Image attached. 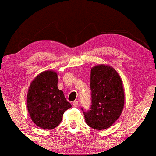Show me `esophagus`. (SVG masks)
Masks as SVG:
<instances>
[{"mask_svg":"<svg viewBox=\"0 0 156 156\" xmlns=\"http://www.w3.org/2000/svg\"><path fill=\"white\" fill-rule=\"evenodd\" d=\"M73 105L75 107H77L78 106V101H74L73 102Z\"/></svg>","mask_w":156,"mask_h":156,"instance_id":"1","label":"esophagus"}]
</instances>
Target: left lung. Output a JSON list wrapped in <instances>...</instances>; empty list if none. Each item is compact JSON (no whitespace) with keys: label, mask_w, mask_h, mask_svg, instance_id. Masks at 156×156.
Returning <instances> with one entry per match:
<instances>
[{"label":"left lung","mask_w":156,"mask_h":156,"mask_svg":"<svg viewBox=\"0 0 156 156\" xmlns=\"http://www.w3.org/2000/svg\"><path fill=\"white\" fill-rule=\"evenodd\" d=\"M90 88L91 105L83 112L86 123L98 130L113 125L121 115L125 104V94L121 78L112 67L94 66L90 70Z\"/></svg>","instance_id":"obj_1"}]
</instances>
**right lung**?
Here are the masks:
<instances>
[{"instance_id": "obj_1", "label": "right lung", "mask_w": 156, "mask_h": 156, "mask_svg": "<svg viewBox=\"0 0 156 156\" xmlns=\"http://www.w3.org/2000/svg\"><path fill=\"white\" fill-rule=\"evenodd\" d=\"M31 119L38 127L52 129L60 125L62 115L71 107L58 87V75L47 70L38 75L29 86L27 98Z\"/></svg>"}]
</instances>
